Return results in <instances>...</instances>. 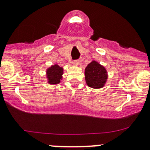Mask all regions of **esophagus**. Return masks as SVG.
I'll return each instance as SVG.
<instances>
[{"label": "esophagus", "mask_w": 150, "mask_h": 150, "mask_svg": "<svg viewBox=\"0 0 150 150\" xmlns=\"http://www.w3.org/2000/svg\"><path fill=\"white\" fill-rule=\"evenodd\" d=\"M72 63H73L74 65H75V66H78V64H79V60H74V61H72Z\"/></svg>", "instance_id": "34e87169"}]
</instances>
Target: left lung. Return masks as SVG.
Listing matches in <instances>:
<instances>
[{"label":"left lung","mask_w":150,"mask_h":150,"mask_svg":"<svg viewBox=\"0 0 150 150\" xmlns=\"http://www.w3.org/2000/svg\"><path fill=\"white\" fill-rule=\"evenodd\" d=\"M84 74L86 83L92 88H102L108 79L107 71L105 67L94 60L87 65Z\"/></svg>","instance_id":"8db88e82"}]
</instances>
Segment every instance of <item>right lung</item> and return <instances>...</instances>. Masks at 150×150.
I'll return each mask as SVG.
<instances>
[{"mask_svg": "<svg viewBox=\"0 0 150 150\" xmlns=\"http://www.w3.org/2000/svg\"><path fill=\"white\" fill-rule=\"evenodd\" d=\"M46 72L48 83L51 84H57L60 82V79L62 78V75L63 73V69L62 67L55 64L49 67L47 69Z\"/></svg>", "mask_w": 150, "mask_h": 150, "instance_id": "1", "label": "right lung"}]
</instances>
